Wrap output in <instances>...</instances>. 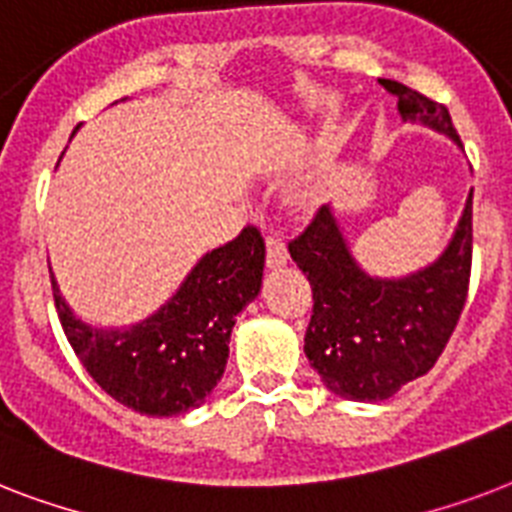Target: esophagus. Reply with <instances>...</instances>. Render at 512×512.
Returning <instances> with one entry per match:
<instances>
[{
	"instance_id": "obj_1",
	"label": "esophagus",
	"mask_w": 512,
	"mask_h": 512,
	"mask_svg": "<svg viewBox=\"0 0 512 512\" xmlns=\"http://www.w3.org/2000/svg\"><path fill=\"white\" fill-rule=\"evenodd\" d=\"M287 260V244H284L279 236H268V239H265V265H268V268H279V265H287Z\"/></svg>"
}]
</instances>
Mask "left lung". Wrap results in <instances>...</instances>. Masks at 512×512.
<instances>
[{
    "label": "left lung",
    "mask_w": 512,
    "mask_h": 512,
    "mask_svg": "<svg viewBox=\"0 0 512 512\" xmlns=\"http://www.w3.org/2000/svg\"><path fill=\"white\" fill-rule=\"evenodd\" d=\"M380 84L404 122L428 124L462 146L446 106L401 82ZM289 255L311 281L305 356L321 382L348 401H382L433 369L460 321L473 265V193L444 255L406 279L366 276L329 204L289 241Z\"/></svg>",
    "instance_id": "1"
}]
</instances>
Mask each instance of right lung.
I'll return each mask as SVG.
<instances>
[{"mask_svg":"<svg viewBox=\"0 0 512 512\" xmlns=\"http://www.w3.org/2000/svg\"><path fill=\"white\" fill-rule=\"evenodd\" d=\"M265 241L255 225L196 263L162 311L130 329H95L52 297L60 327L90 377L127 409L172 417L204 404L228 361L231 329L260 292Z\"/></svg>","mask_w":512,"mask_h":512,"instance_id":"right-lung-1","label":"right lung"}]
</instances>
